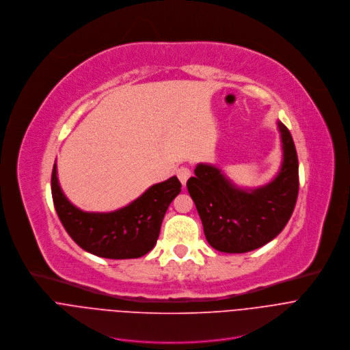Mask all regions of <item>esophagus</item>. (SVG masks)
<instances>
[{"label":"esophagus","instance_id":"1","mask_svg":"<svg viewBox=\"0 0 350 350\" xmlns=\"http://www.w3.org/2000/svg\"><path fill=\"white\" fill-rule=\"evenodd\" d=\"M176 176L179 178L180 183L185 186L186 182H187V179L191 176V171H190L189 167H179V168L176 170Z\"/></svg>","mask_w":350,"mask_h":350}]
</instances>
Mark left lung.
Instances as JSON below:
<instances>
[{
  "label": "left lung",
  "instance_id": "8db88e82",
  "mask_svg": "<svg viewBox=\"0 0 350 350\" xmlns=\"http://www.w3.org/2000/svg\"><path fill=\"white\" fill-rule=\"evenodd\" d=\"M283 164L267 185L243 190L213 165L198 164L186 186L201 218L208 244L221 252L243 254L271 241L290 221L298 198V156L288 128L277 121Z\"/></svg>",
  "mask_w": 350,
  "mask_h": 350
}]
</instances>
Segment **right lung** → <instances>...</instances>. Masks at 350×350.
<instances>
[{"label": "right lung", "instance_id": "obj_1", "mask_svg": "<svg viewBox=\"0 0 350 350\" xmlns=\"http://www.w3.org/2000/svg\"><path fill=\"white\" fill-rule=\"evenodd\" d=\"M172 176L149 187L141 197L113 213H84L63 194L53 164L51 190L57 217L83 250L100 258L132 259L146 255L157 243L164 215L180 193Z\"/></svg>", "mask_w": 350, "mask_h": 350}]
</instances>
